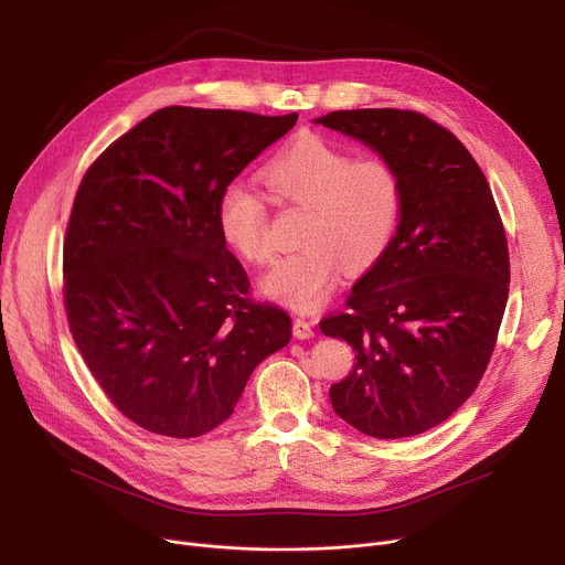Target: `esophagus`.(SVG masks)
I'll use <instances>...</instances> for the list:
<instances>
[{
  "label": "esophagus",
  "instance_id": "1",
  "mask_svg": "<svg viewBox=\"0 0 565 565\" xmlns=\"http://www.w3.org/2000/svg\"><path fill=\"white\" fill-rule=\"evenodd\" d=\"M292 337L295 339H311L313 337V322L307 318L292 320Z\"/></svg>",
  "mask_w": 565,
  "mask_h": 565
}]
</instances>
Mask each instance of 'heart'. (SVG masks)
Wrapping results in <instances>:
<instances>
[{
  "label": "heart",
  "instance_id": "obj_1",
  "mask_svg": "<svg viewBox=\"0 0 565 565\" xmlns=\"http://www.w3.org/2000/svg\"><path fill=\"white\" fill-rule=\"evenodd\" d=\"M263 178L279 201L307 211L302 247L279 258L263 279L270 298L300 311L318 309L345 267L369 270L392 247L403 217V181L384 156L352 158L343 146L305 137L284 146ZM217 222L237 256L254 265L273 260L270 213L260 192L231 183L220 196Z\"/></svg>",
  "mask_w": 565,
  "mask_h": 565
}]
</instances>
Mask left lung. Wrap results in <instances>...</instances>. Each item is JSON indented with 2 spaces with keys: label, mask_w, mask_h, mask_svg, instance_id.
Wrapping results in <instances>:
<instances>
[{
  "label": "left lung",
  "mask_w": 565,
  "mask_h": 565,
  "mask_svg": "<svg viewBox=\"0 0 565 565\" xmlns=\"http://www.w3.org/2000/svg\"><path fill=\"white\" fill-rule=\"evenodd\" d=\"M394 162L403 217L392 247L320 320L358 364L330 390L343 422L380 439L426 433L473 394L509 300V243L492 190L462 141L414 109L316 118Z\"/></svg>",
  "instance_id": "8db88e82"
}]
</instances>
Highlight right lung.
I'll return each instance as SVG.
<instances>
[{"label":"right lung","mask_w":565,"mask_h":565,"mask_svg":"<svg viewBox=\"0 0 565 565\" xmlns=\"http://www.w3.org/2000/svg\"><path fill=\"white\" fill-rule=\"evenodd\" d=\"M298 114L164 107L86 169L64 235L75 345L114 407L190 439L224 424L290 316L249 295L217 222L222 192Z\"/></svg>","instance_id":"obj_1"}]
</instances>
